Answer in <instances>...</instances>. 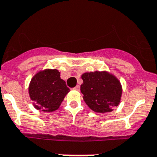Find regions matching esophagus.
<instances>
[{
    "instance_id": "34e87169",
    "label": "esophagus",
    "mask_w": 157,
    "mask_h": 157,
    "mask_svg": "<svg viewBox=\"0 0 157 157\" xmlns=\"http://www.w3.org/2000/svg\"><path fill=\"white\" fill-rule=\"evenodd\" d=\"M74 89H76V90H80V85H76L74 88Z\"/></svg>"
}]
</instances>
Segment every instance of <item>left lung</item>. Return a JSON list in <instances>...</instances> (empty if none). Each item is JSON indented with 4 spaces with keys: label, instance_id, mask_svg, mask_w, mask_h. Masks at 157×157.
<instances>
[{
    "label": "left lung",
    "instance_id": "obj_1",
    "mask_svg": "<svg viewBox=\"0 0 157 157\" xmlns=\"http://www.w3.org/2000/svg\"><path fill=\"white\" fill-rule=\"evenodd\" d=\"M81 85L84 101L93 111L98 113H109L118 106L122 94L119 80L113 74L103 72H85Z\"/></svg>",
    "mask_w": 157,
    "mask_h": 157
}]
</instances>
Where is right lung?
I'll list each match as a JSON object with an SVG mask.
<instances>
[{"label":"right lung","instance_id":"right-lung-1","mask_svg":"<svg viewBox=\"0 0 157 157\" xmlns=\"http://www.w3.org/2000/svg\"><path fill=\"white\" fill-rule=\"evenodd\" d=\"M68 92L69 89L56 69L38 72L32 78L29 86L30 98L36 102L33 103L34 107L46 113L58 109Z\"/></svg>","mask_w":157,"mask_h":157}]
</instances>
